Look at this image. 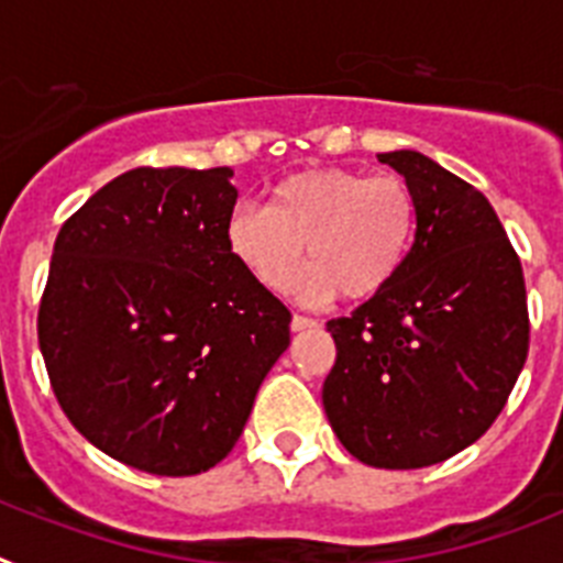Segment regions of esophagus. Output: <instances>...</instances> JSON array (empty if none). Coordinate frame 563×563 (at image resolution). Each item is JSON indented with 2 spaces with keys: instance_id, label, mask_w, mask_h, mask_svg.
I'll return each instance as SVG.
<instances>
[{
  "instance_id": "esophagus-1",
  "label": "esophagus",
  "mask_w": 563,
  "mask_h": 563,
  "mask_svg": "<svg viewBox=\"0 0 563 563\" xmlns=\"http://www.w3.org/2000/svg\"><path fill=\"white\" fill-rule=\"evenodd\" d=\"M309 329H317V320H311V317H302V314L291 317V331H309Z\"/></svg>"
}]
</instances>
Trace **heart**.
I'll return each instance as SVG.
<instances>
[{"label":"heart","mask_w":563,"mask_h":563,"mask_svg":"<svg viewBox=\"0 0 563 563\" xmlns=\"http://www.w3.org/2000/svg\"><path fill=\"white\" fill-rule=\"evenodd\" d=\"M413 232L417 200L402 178L345 166L288 175L266 207L241 203L227 218L229 252L272 295L295 286L309 243L302 295L311 300L379 295L405 266Z\"/></svg>","instance_id":"heart-1"}]
</instances>
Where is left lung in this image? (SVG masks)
Returning a JSON list of instances; mask_svg holds the SVG:
<instances>
[{
    "instance_id": "8db88e82",
    "label": "left lung",
    "mask_w": 563,
    "mask_h": 563,
    "mask_svg": "<svg viewBox=\"0 0 563 563\" xmlns=\"http://www.w3.org/2000/svg\"><path fill=\"white\" fill-rule=\"evenodd\" d=\"M376 158L413 192L417 234L399 275L325 325L336 363L322 405L351 456L417 471L496 422L525 368L530 317L521 261L490 200L413 150Z\"/></svg>"
}]
</instances>
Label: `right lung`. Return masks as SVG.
Segmentation results:
<instances>
[{
	"instance_id": "1",
	"label": "right lung",
	"mask_w": 563,
	"mask_h": 563,
	"mask_svg": "<svg viewBox=\"0 0 563 563\" xmlns=\"http://www.w3.org/2000/svg\"><path fill=\"white\" fill-rule=\"evenodd\" d=\"M232 169L139 166L67 218L38 306L58 405L90 444L155 476L229 456L291 314L227 246Z\"/></svg>"
}]
</instances>
